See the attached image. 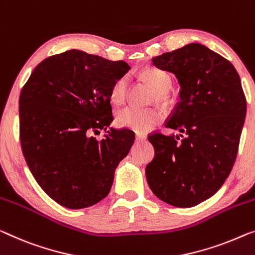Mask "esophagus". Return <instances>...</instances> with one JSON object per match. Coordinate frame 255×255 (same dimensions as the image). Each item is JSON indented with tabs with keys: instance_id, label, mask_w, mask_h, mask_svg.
I'll list each match as a JSON object with an SVG mask.
<instances>
[{
	"instance_id": "esophagus-1",
	"label": "esophagus",
	"mask_w": 255,
	"mask_h": 255,
	"mask_svg": "<svg viewBox=\"0 0 255 255\" xmlns=\"http://www.w3.org/2000/svg\"><path fill=\"white\" fill-rule=\"evenodd\" d=\"M146 139V135L140 134V132H136V140L137 142H143V140Z\"/></svg>"
}]
</instances>
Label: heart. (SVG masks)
I'll list each match as a JSON object with an SVG mask.
<instances>
[{
    "label": "heart",
    "instance_id": "heart-1",
    "mask_svg": "<svg viewBox=\"0 0 255 255\" xmlns=\"http://www.w3.org/2000/svg\"><path fill=\"white\" fill-rule=\"evenodd\" d=\"M142 77L158 94V101L164 100L165 95L172 88V78L160 68H146L142 72ZM128 82V77L124 75L113 83L110 91V100L115 105H121L126 101ZM160 119L161 115L157 109H139L136 106H127L120 110L117 115V123L119 126L139 132L150 130Z\"/></svg>",
    "mask_w": 255,
    "mask_h": 255
}]
</instances>
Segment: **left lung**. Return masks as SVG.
<instances>
[{
	"mask_svg": "<svg viewBox=\"0 0 255 255\" xmlns=\"http://www.w3.org/2000/svg\"><path fill=\"white\" fill-rule=\"evenodd\" d=\"M152 64L180 83V102L153 134L154 158L145 168L150 189L175 207H192L222 187L233 169L246 116L241 78L229 60L200 43L154 57Z\"/></svg>",
	"mask_w": 255,
	"mask_h": 255,
	"instance_id": "left-lung-1",
	"label": "left lung"
}]
</instances>
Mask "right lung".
<instances>
[{"label":"right lung","instance_id":"right-lung-1","mask_svg":"<svg viewBox=\"0 0 255 255\" xmlns=\"http://www.w3.org/2000/svg\"><path fill=\"white\" fill-rule=\"evenodd\" d=\"M130 70L72 49L48 57L30 74L19 97L20 142L25 160L43 191L64 207L97 204L111 190L116 168L128 154L135 135L110 128V91Z\"/></svg>","mask_w":255,"mask_h":255}]
</instances>
